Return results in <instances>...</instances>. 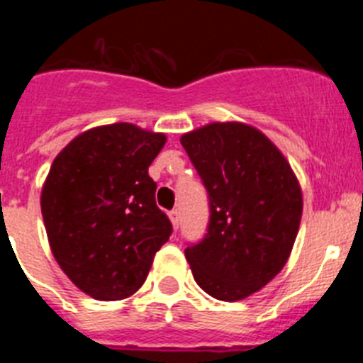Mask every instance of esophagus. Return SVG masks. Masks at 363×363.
Instances as JSON below:
<instances>
[{
	"mask_svg": "<svg viewBox=\"0 0 363 363\" xmlns=\"http://www.w3.org/2000/svg\"><path fill=\"white\" fill-rule=\"evenodd\" d=\"M169 218H171L174 229H178V227H179V211L178 209H172L171 213H169Z\"/></svg>",
	"mask_w": 363,
	"mask_h": 363,
	"instance_id": "obj_1",
	"label": "esophagus"
}]
</instances>
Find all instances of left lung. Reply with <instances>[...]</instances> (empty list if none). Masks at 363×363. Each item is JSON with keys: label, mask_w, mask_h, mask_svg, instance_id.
I'll use <instances>...</instances> for the list:
<instances>
[{"label": "left lung", "mask_w": 363, "mask_h": 363, "mask_svg": "<svg viewBox=\"0 0 363 363\" xmlns=\"http://www.w3.org/2000/svg\"><path fill=\"white\" fill-rule=\"evenodd\" d=\"M182 145L201 178L209 223L185 256L213 298L236 301L284 269L301 220V191L280 150L243 123H211Z\"/></svg>", "instance_id": "8db88e82"}]
</instances>
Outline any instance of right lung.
<instances>
[{
    "instance_id": "obj_1",
    "label": "right lung",
    "mask_w": 363,
    "mask_h": 363,
    "mask_svg": "<svg viewBox=\"0 0 363 363\" xmlns=\"http://www.w3.org/2000/svg\"><path fill=\"white\" fill-rule=\"evenodd\" d=\"M163 145V134L114 123L72 140L50 167L41 192L50 249L74 285L96 300L136 293L172 234L149 176Z\"/></svg>"
}]
</instances>
